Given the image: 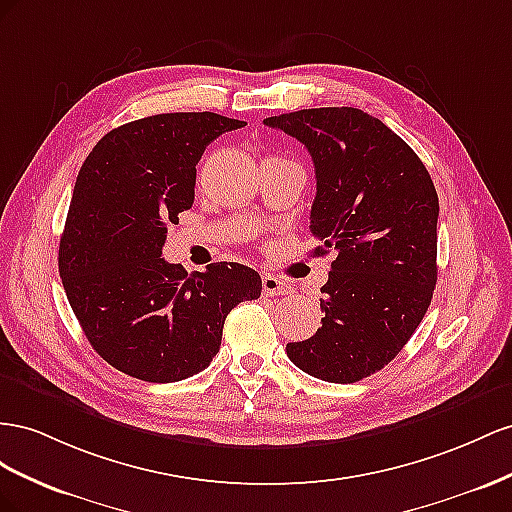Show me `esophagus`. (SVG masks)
I'll use <instances>...</instances> for the list:
<instances>
[{"label":"esophagus","instance_id":"34e87169","mask_svg":"<svg viewBox=\"0 0 512 512\" xmlns=\"http://www.w3.org/2000/svg\"><path fill=\"white\" fill-rule=\"evenodd\" d=\"M289 291L291 287L283 279H279V276L264 274V279H261V294L264 296H285Z\"/></svg>","mask_w":512,"mask_h":512}]
</instances>
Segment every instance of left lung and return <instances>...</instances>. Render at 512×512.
Masks as SVG:
<instances>
[{"label": "left lung", "instance_id": "1", "mask_svg": "<svg viewBox=\"0 0 512 512\" xmlns=\"http://www.w3.org/2000/svg\"><path fill=\"white\" fill-rule=\"evenodd\" d=\"M315 165V255L337 253L321 287V328L287 343L298 369L354 384L384 369L425 317L437 283L440 203L427 167L397 133L354 107L274 115Z\"/></svg>", "mask_w": 512, "mask_h": 512}]
</instances>
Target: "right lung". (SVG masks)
<instances>
[{"label": "right lung", "mask_w": 512, "mask_h": 512, "mask_svg": "<svg viewBox=\"0 0 512 512\" xmlns=\"http://www.w3.org/2000/svg\"><path fill=\"white\" fill-rule=\"evenodd\" d=\"M244 126L218 113H160L102 137L77 175L60 240L68 302L96 354L143 382L169 384L218 354L233 306L261 276L218 261L188 274L163 257L167 227L195 201L197 163Z\"/></svg>", "instance_id": "obj_1"}]
</instances>
